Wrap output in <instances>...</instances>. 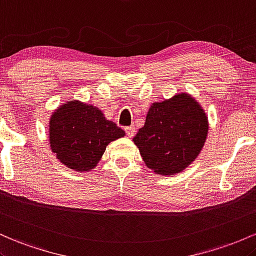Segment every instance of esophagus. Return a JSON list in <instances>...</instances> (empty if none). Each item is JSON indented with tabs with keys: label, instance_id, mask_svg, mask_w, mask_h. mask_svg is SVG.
Returning a JSON list of instances; mask_svg holds the SVG:
<instances>
[{
	"label": "esophagus",
	"instance_id": "obj_1",
	"mask_svg": "<svg viewBox=\"0 0 256 256\" xmlns=\"http://www.w3.org/2000/svg\"><path fill=\"white\" fill-rule=\"evenodd\" d=\"M124 130H126V134H127V136L129 138H133L136 136V128L134 127H127L124 128Z\"/></svg>",
	"mask_w": 256,
	"mask_h": 256
}]
</instances>
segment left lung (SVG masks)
<instances>
[{
	"label": "left lung",
	"mask_w": 256,
	"mask_h": 256,
	"mask_svg": "<svg viewBox=\"0 0 256 256\" xmlns=\"http://www.w3.org/2000/svg\"><path fill=\"white\" fill-rule=\"evenodd\" d=\"M208 116L191 94L179 93L152 102L145 124L133 142L154 173L168 176L182 172L197 158L206 140Z\"/></svg>",
	"instance_id": "1"
}]
</instances>
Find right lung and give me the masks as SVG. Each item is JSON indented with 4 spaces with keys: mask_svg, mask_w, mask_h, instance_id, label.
<instances>
[{
    "mask_svg": "<svg viewBox=\"0 0 256 256\" xmlns=\"http://www.w3.org/2000/svg\"><path fill=\"white\" fill-rule=\"evenodd\" d=\"M48 140L56 158L74 172L96 168L106 146L126 136L102 110L80 100H68L50 118Z\"/></svg>",
    "mask_w": 256,
    "mask_h": 256,
    "instance_id": "right-lung-1",
    "label": "right lung"
}]
</instances>
